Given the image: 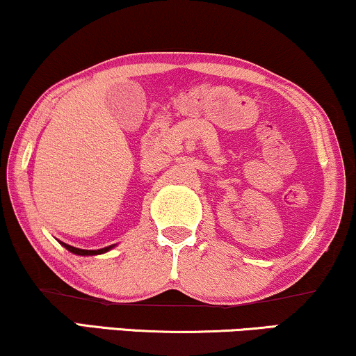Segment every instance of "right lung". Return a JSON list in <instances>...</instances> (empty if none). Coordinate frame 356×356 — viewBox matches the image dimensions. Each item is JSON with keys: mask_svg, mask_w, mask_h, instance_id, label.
Segmentation results:
<instances>
[{"mask_svg": "<svg viewBox=\"0 0 356 356\" xmlns=\"http://www.w3.org/2000/svg\"><path fill=\"white\" fill-rule=\"evenodd\" d=\"M62 246H64L65 250H69L70 253H74V254H79V256H95V254L106 253V251H110L115 245H110V246H106V248H102V250H80V248H75V246L67 245V243H62Z\"/></svg>", "mask_w": 356, "mask_h": 356, "instance_id": "obj_1", "label": "right lung"}]
</instances>
